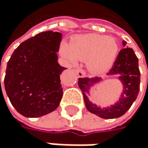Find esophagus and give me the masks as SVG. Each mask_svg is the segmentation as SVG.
I'll list each match as a JSON object with an SVG mask.
<instances>
[{
	"mask_svg": "<svg viewBox=\"0 0 148 148\" xmlns=\"http://www.w3.org/2000/svg\"><path fill=\"white\" fill-rule=\"evenodd\" d=\"M75 72H76V73H77V75H78V77H80V78H82V77H84L85 76V73H84V72L82 70V69H76L75 70Z\"/></svg>",
	"mask_w": 148,
	"mask_h": 148,
	"instance_id": "34e87169",
	"label": "esophagus"
}]
</instances>
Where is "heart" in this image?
Masks as SVG:
<instances>
[{"label": "heart", "instance_id": "heart-1", "mask_svg": "<svg viewBox=\"0 0 148 148\" xmlns=\"http://www.w3.org/2000/svg\"><path fill=\"white\" fill-rule=\"evenodd\" d=\"M60 51L71 65L77 64L78 60H86L87 69L100 75L113 66L119 47L113 37L91 34L73 38L69 45H62Z\"/></svg>", "mask_w": 148, "mask_h": 148}]
</instances>
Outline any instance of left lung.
I'll list each match as a JSON object with an SVG mask.
<instances>
[{
	"label": "left lung",
	"mask_w": 148,
	"mask_h": 148,
	"mask_svg": "<svg viewBox=\"0 0 148 148\" xmlns=\"http://www.w3.org/2000/svg\"><path fill=\"white\" fill-rule=\"evenodd\" d=\"M126 42L123 45L126 46ZM108 75H117L123 83V90L119 100L107 107H99L93 104L88 98L90 90L101 81V77L79 78L78 85L82 91L86 108L92 114L104 119H114L123 115L136 100L140 84V72L138 69V59L132 48H124L120 50L117 58Z\"/></svg>",
	"instance_id": "obj_1"
}]
</instances>
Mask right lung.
Masks as SVG:
<instances>
[{
	"label": "right lung",
	"mask_w": 148,
	"mask_h": 148,
	"mask_svg": "<svg viewBox=\"0 0 148 148\" xmlns=\"http://www.w3.org/2000/svg\"><path fill=\"white\" fill-rule=\"evenodd\" d=\"M61 38L58 32L40 33L22 42L8 62L5 90L15 109L25 117L45 115L59 106L60 75L66 69L58 62Z\"/></svg>",
	"instance_id": "1"
}]
</instances>
